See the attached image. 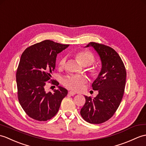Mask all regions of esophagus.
Segmentation results:
<instances>
[{
    "label": "esophagus",
    "mask_w": 146,
    "mask_h": 146,
    "mask_svg": "<svg viewBox=\"0 0 146 146\" xmlns=\"http://www.w3.org/2000/svg\"><path fill=\"white\" fill-rule=\"evenodd\" d=\"M69 94H70L71 96H73V95H74V94H76V93L74 92V91H69Z\"/></svg>",
    "instance_id": "esophagus-1"
}]
</instances>
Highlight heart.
<instances>
[{
	"mask_svg": "<svg viewBox=\"0 0 146 146\" xmlns=\"http://www.w3.org/2000/svg\"><path fill=\"white\" fill-rule=\"evenodd\" d=\"M75 58L78 61L81 65L87 66H90L94 63L95 58L93 54L88 50H81L74 53ZM66 62L65 58H62L59 61V66L63 68L65 66ZM91 75L96 77L99 72L94 67L90 68L88 69ZM87 81L86 76L82 75H68L63 79V84L68 88L74 91H79L83 88V84Z\"/></svg>",
	"mask_w": 146,
	"mask_h": 146,
	"instance_id": "1",
	"label": "heart"
}]
</instances>
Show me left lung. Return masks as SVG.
<instances>
[{"mask_svg":"<svg viewBox=\"0 0 146 146\" xmlns=\"http://www.w3.org/2000/svg\"><path fill=\"white\" fill-rule=\"evenodd\" d=\"M89 46L99 55L102 67L92 84L93 90L98 91V94L93 99L84 96L86 102L80 114L88 123L101 124L110 119L119 106L124 92L126 71L113 48L95 42H90L85 47Z\"/></svg>","mask_w":146,"mask_h":146,"instance_id":"8db88e82","label":"left lung"}]
</instances>
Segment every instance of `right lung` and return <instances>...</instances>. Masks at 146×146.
Returning <instances> with one entry per match:
<instances>
[{
	"instance_id": "right-lung-1",
	"label": "right lung",
	"mask_w": 146,
	"mask_h": 146,
	"mask_svg": "<svg viewBox=\"0 0 146 146\" xmlns=\"http://www.w3.org/2000/svg\"><path fill=\"white\" fill-rule=\"evenodd\" d=\"M68 46L46 40L28 47L22 54L16 73L18 99L26 114L33 119H52L67 95V90L58 86L56 80H50L58 88L53 93H46L45 86L55 68L57 54Z\"/></svg>"
}]
</instances>
